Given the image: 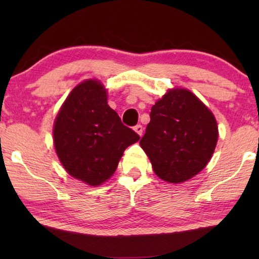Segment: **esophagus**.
<instances>
[{"instance_id":"1","label":"esophagus","mask_w":259,"mask_h":259,"mask_svg":"<svg viewBox=\"0 0 259 259\" xmlns=\"http://www.w3.org/2000/svg\"><path fill=\"white\" fill-rule=\"evenodd\" d=\"M133 130L136 131L137 134H139L140 137L143 136V126H141V125H137V126H134V128H133Z\"/></svg>"}]
</instances>
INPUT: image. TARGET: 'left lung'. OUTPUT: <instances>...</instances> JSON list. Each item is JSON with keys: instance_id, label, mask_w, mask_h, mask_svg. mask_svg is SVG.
Segmentation results:
<instances>
[{"instance_id": "1", "label": "left lung", "mask_w": 259, "mask_h": 259, "mask_svg": "<svg viewBox=\"0 0 259 259\" xmlns=\"http://www.w3.org/2000/svg\"><path fill=\"white\" fill-rule=\"evenodd\" d=\"M140 146L159 178L184 183L198 175L213 154L218 126L210 109L186 88H173L151 108Z\"/></svg>"}]
</instances>
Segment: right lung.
<instances>
[{
	"instance_id": "1",
	"label": "right lung",
	"mask_w": 259,
	"mask_h": 259,
	"mask_svg": "<svg viewBox=\"0 0 259 259\" xmlns=\"http://www.w3.org/2000/svg\"><path fill=\"white\" fill-rule=\"evenodd\" d=\"M53 139L68 175L90 186H99L111 178L123 152L140 137L109 107L104 84L90 79L74 87L62 104Z\"/></svg>"
}]
</instances>
